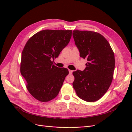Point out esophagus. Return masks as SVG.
I'll list each match as a JSON object with an SVG mask.
<instances>
[{"label":"esophagus","mask_w":132,"mask_h":132,"mask_svg":"<svg viewBox=\"0 0 132 132\" xmlns=\"http://www.w3.org/2000/svg\"><path fill=\"white\" fill-rule=\"evenodd\" d=\"M69 73L70 74H71L73 73V70H69Z\"/></svg>","instance_id":"1"}]
</instances>
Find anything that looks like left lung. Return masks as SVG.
<instances>
[{
    "mask_svg": "<svg viewBox=\"0 0 132 132\" xmlns=\"http://www.w3.org/2000/svg\"><path fill=\"white\" fill-rule=\"evenodd\" d=\"M73 36L80 56L87 62L83 71L73 73V86L78 96L87 102H95L106 93L113 79L114 53L102 35L94 31L74 30Z\"/></svg>",
    "mask_w": 132,
    "mask_h": 132,
    "instance_id": "1",
    "label": "left lung"
}]
</instances>
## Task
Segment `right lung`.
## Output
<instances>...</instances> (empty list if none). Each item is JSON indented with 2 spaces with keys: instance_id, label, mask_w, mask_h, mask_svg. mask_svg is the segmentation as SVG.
<instances>
[{
  "instance_id": "obj_1",
  "label": "right lung",
  "mask_w": 132,
  "mask_h": 132,
  "mask_svg": "<svg viewBox=\"0 0 132 132\" xmlns=\"http://www.w3.org/2000/svg\"><path fill=\"white\" fill-rule=\"evenodd\" d=\"M72 30H45L32 36L23 48L20 72L32 96L47 102L58 95L69 71L52 61L69 43Z\"/></svg>"
}]
</instances>
